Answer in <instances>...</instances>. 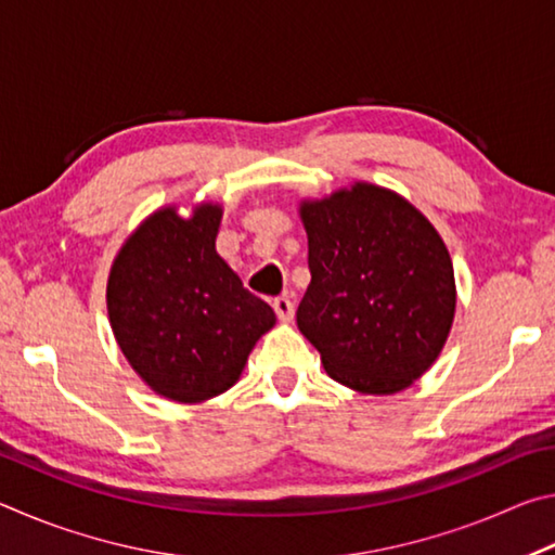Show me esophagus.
Segmentation results:
<instances>
[{
	"instance_id": "34e87169",
	"label": "esophagus",
	"mask_w": 555,
	"mask_h": 555,
	"mask_svg": "<svg viewBox=\"0 0 555 555\" xmlns=\"http://www.w3.org/2000/svg\"><path fill=\"white\" fill-rule=\"evenodd\" d=\"M271 306H274L279 321H284V323L294 321V300H291L288 296H276L274 300H271Z\"/></svg>"
}]
</instances>
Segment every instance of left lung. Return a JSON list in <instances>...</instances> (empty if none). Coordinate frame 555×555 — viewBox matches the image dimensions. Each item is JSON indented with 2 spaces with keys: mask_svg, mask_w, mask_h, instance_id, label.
I'll return each instance as SVG.
<instances>
[{
  "mask_svg": "<svg viewBox=\"0 0 555 555\" xmlns=\"http://www.w3.org/2000/svg\"><path fill=\"white\" fill-rule=\"evenodd\" d=\"M311 284L298 331L335 382L362 393L411 387L443 350L455 274L434 224L387 188L354 183L300 203Z\"/></svg>",
  "mask_w": 555,
  "mask_h": 555,
  "instance_id": "obj_1",
  "label": "left lung"
}]
</instances>
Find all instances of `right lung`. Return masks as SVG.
Listing matches in <instances>:
<instances>
[{"label":"right lung","instance_id":"1","mask_svg":"<svg viewBox=\"0 0 555 555\" xmlns=\"http://www.w3.org/2000/svg\"><path fill=\"white\" fill-rule=\"evenodd\" d=\"M220 220L212 203L191 218L156 210L121 244L109 271L107 313L119 350L149 387L178 403L228 391L276 323L215 249Z\"/></svg>","mask_w":555,"mask_h":555}]
</instances>
